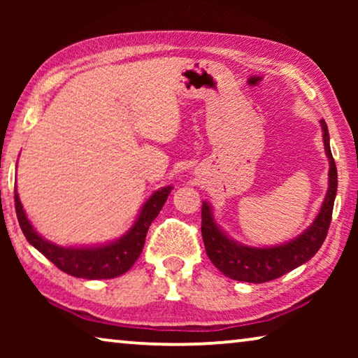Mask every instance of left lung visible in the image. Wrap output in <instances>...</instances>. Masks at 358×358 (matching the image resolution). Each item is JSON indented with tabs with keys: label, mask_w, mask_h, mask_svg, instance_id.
I'll return each instance as SVG.
<instances>
[{
	"label": "left lung",
	"mask_w": 358,
	"mask_h": 358,
	"mask_svg": "<svg viewBox=\"0 0 358 358\" xmlns=\"http://www.w3.org/2000/svg\"><path fill=\"white\" fill-rule=\"evenodd\" d=\"M322 129L326 156L329 159V187L320 213L310 228L292 241L271 248H252L234 241L218 227L208 202L202 203V238L205 251L215 267L224 275L239 282L264 283L282 277L283 273L310 261L324 243L329 229L334 199L337 194V169L329 146V131L324 120Z\"/></svg>",
	"instance_id": "left-lung-1"
}]
</instances>
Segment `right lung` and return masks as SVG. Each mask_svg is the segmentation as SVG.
Returning <instances> with one entry per match:
<instances>
[{
    "label": "right lung",
    "instance_id": "add662e5",
    "mask_svg": "<svg viewBox=\"0 0 358 358\" xmlns=\"http://www.w3.org/2000/svg\"><path fill=\"white\" fill-rule=\"evenodd\" d=\"M169 187H163L151 195L140 210L138 218L135 220L134 227L115 241L101 246L90 248H63L43 239L38 234L26 217L19 194L14 187V203H16V215L19 227H21L24 236L38 252H42L48 261L55 264L60 271L66 272L68 275L78 278H87V280H99V278H114L125 273L134 266L136 259L140 257L145 246V238L153 220L163 208Z\"/></svg>",
    "mask_w": 358,
    "mask_h": 358
}]
</instances>
